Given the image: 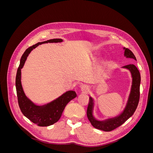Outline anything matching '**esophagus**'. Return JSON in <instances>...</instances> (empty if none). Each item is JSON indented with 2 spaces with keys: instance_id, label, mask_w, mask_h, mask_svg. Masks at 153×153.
<instances>
[{
  "instance_id": "obj_1",
  "label": "esophagus",
  "mask_w": 153,
  "mask_h": 153,
  "mask_svg": "<svg viewBox=\"0 0 153 153\" xmlns=\"http://www.w3.org/2000/svg\"><path fill=\"white\" fill-rule=\"evenodd\" d=\"M81 91L84 92V93H87L89 91V87L87 85H82L81 86Z\"/></svg>"
}]
</instances>
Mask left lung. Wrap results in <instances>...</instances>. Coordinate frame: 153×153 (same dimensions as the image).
<instances>
[{
	"instance_id": "8db88e82",
	"label": "left lung",
	"mask_w": 153,
	"mask_h": 153,
	"mask_svg": "<svg viewBox=\"0 0 153 153\" xmlns=\"http://www.w3.org/2000/svg\"><path fill=\"white\" fill-rule=\"evenodd\" d=\"M124 49V55L127 58H131L137 61V59L135 55L128 48ZM124 68L128 69L131 71L132 77H133V83L131 90V93L129 95V98L128 100V102L126 108L124 112L119 116L108 119L106 121H98L96 120L94 117L92 116V106H93V102L92 99L89 98V104H88L87 109V116L88 119L89 120L91 124L95 128L103 130L105 131H112L115 128L122 125L124 123L126 122L127 120L131 117L134 112L137 108V106L139 102L140 99V74L139 71L138 70L137 68L134 64H128L123 66Z\"/></svg>"
}]
</instances>
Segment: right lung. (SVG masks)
I'll list each match as a JSON object with an SVG mask.
<instances>
[{
    "label": "right lung",
    "mask_w": 153,
    "mask_h": 153,
    "mask_svg": "<svg viewBox=\"0 0 153 153\" xmlns=\"http://www.w3.org/2000/svg\"><path fill=\"white\" fill-rule=\"evenodd\" d=\"M62 39H52L39 42L27 48L20 59L16 76V89L18 103L21 112L30 121L39 126H48L57 123L61 118L66 105L76 96L75 91H68L52 102L45 106L35 105L25 96L21 84V69L24 65L27 57L31 51L38 45L46 43L62 42Z\"/></svg>",
    "instance_id": "1"
}]
</instances>
